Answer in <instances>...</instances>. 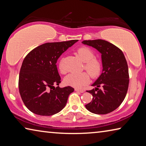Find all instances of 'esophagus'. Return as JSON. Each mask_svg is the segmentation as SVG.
<instances>
[{
	"label": "esophagus",
	"mask_w": 146,
	"mask_h": 146,
	"mask_svg": "<svg viewBox=\"0 0 146 146\" xmlns=\"http://www.w3.org/2000/svg\"><path fill=\"white\" fill-rule=\"evenodd\" d=\"M75 90L76 91H78V92H80V93H84V91L83 90H79V89H78V88H75Z\"/></svg>",
	"instance_id": "esophagus-1"
}]
</instances>
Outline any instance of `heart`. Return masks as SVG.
I'll return each mask as SVG.
<instances>
[{"instance_id": "b5f03b06", "label": "heart", "mask_w": 146, "mask_h": 146, "mask_svg": "<svg viewBox=\"0 0 146 146\" xmlns=\"http://www.w3.org/2000/svg\"><path fill=\"white\" fill-rule=\"evenodd\" d=\"M76 55L84 62V68L90 74L91 77L95 78L99 76L102 71V64L99 60L94 58V53L90 48L87 47L80 48L76 51ZM58 69L61 73L66 74L67 73V70L64 67L62 61L59 62ZM86 72L71 73L66 76L64 81L68 86L80 88L87 84L90 81V76Z\"/></svg>"}]
</instances>
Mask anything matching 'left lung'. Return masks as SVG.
Segmentation results:
<instances>
[{"instance_id":"left-lung-1","label":"left lung","mask_w":146,"mask_h":146,"mask_svg":"<svg viewBox=\"0 0 146 146\" xmlns=\"http://www.w3.org/2000/svg\"><path fill=\"white\" fill-rule=\"evenodd\" d=\"M82 43L102 54L103 66L102 74L92 84L96 88L87 91L93 98L85 106L95 114H108L119 107L127 94L129 77L126 59L119 48L106 40H84Z\"/></svg>"}]
</instances>
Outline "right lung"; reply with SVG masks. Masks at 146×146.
I'll return each instance as SVG.
<instances>
[{
  "instance_id": "add662e5",
  "label": "right lung",
  "mask_w": 146,
  "mask_h": 146,
  "mask_svg": "<svg viewBox=\"0 0 146 146\" xmlns=\"http://www.w3.org/2000/svg\"><path fill=\"white\" fill-rule=\"evenodd\" d=\"M77 41L43 44L24 58L19 73V88L24 104L32 113L51 116L65 107L74 89L54 86L61 82L56 63L62 54Z\"/></svg>"
}]
</instances>
